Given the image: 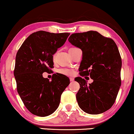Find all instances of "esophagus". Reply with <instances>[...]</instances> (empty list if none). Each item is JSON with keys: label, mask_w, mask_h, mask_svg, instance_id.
I'll list each match as a JSON object with an SVG mask.
<instances>
[{"label": "esophagus", "mask_w": 134, "mask_h": 134, "mask_svg": "<svg viewBox=\"0 0 134 134\" xmlns=\"http://www.w3.org/2000/svg\"><path fill=\"white\" fill-rule=\"evenodd\" d=\"M70 82H73V81H74V78L73 77L70 78Z\"/></svg>", "instance_id": "obj_1"}]
</instances>
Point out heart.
<instances>
[{
	"label": "heart",
	"instance_id": "heart-1",
	"mask_svg": "<svg viewBox=\"0 0 134 134\" xmlns=\"http://www.w3.org/2000/svg\"><path fill=\"white\" fill-rule=\"evenodd\" d=\"M58 72L61 74L67 75V76H71V75H73L74 73V71L73 70H72L71 69H68V68H62L59 69L58 70Z\"/></svg>",
	"mask_w": 134,
	"mask_h": 134
}]
</instances>
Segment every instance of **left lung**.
I'll use <instances>...</instances> for the list:
<instances>
[{
    "label": "left lung",
    "mask_w": 134,
    "mask_h": 134,
    "mask_svg": "<svg viewBox=\"0 0 134 134\" xmlns=\"http://www.w3.org/2000/svg\"><path fill=\"white\" fill-rule=\"evenodd\" d=\"M68 41L82 51L80 75L93 80L88 85L81 76L75 79L80 84L76 95L79 107L91 115L106 111L115 103L121 86V58L116 44L96 31L73 34Z\"/></svg>",
    "instance_id": "left-lung-1"
}]
</instances>
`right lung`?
Segmentation results:
<instances>
[{"instance_id": "obj_1", "label": "right lung", "mask_w": 134, "mask_h": 134, "mask_svg": "<svg viewBox=\"0 0 134 134\" xmlns=\"http://www.w3.org/2000/svg\"><path fill=\"white\" fill-rule=\"evenodd\" d=\"M70 34L45 31L33 33L18 51L14 75L17 91L28 110L38 116L53 113L59 106L61 96L70 84V79L60 73L52 80L43 77L54 68L53 55L65 43Z\"/></svg>"}]
</instances>
